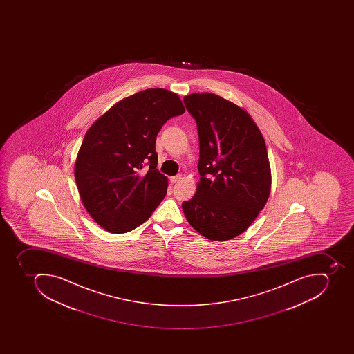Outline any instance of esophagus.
Segmentation results:
<instances>
[{"label":"esophagus","instance_id":"obj_1","mask_svg":"<svg viewBox=\"0 0 354 354\" xmlns=\"http://www.w3.org/2000/svg\"><path fill=\"white\" fill-rule=\"evenodd\" d=\"M180 179L181 175L173 176V177H170V183H171V184H176V183L180 180Z\"/></svg>","mask_w":354,"mask_h":354}]
</instances>
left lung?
<instances>
[{
  "mask_svg": "<svg viewBox=\"0 0 354 354\" xmlns=\"http://www.w3.org/2000/svg\"><path fill=\"white\" fill-rule=\"evenodd\" d=\"M184 104L197 124L201 179L183 210L207 239H232L254 223L270 194L265 140L247 111L218 95L195 93Z\"/></svg>",
  "mask_w": 354,
  "mask_h": 354,
  "instance_id": "left-lung-1",
  "label": "left lung"
}]
</instances>
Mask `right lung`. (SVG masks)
I'll return each mask as SVG.
<instances>
[{
  "label": "right lung",
  "mask_w": 354,
  "mask_h": 354,
  "mask_svg": "<svg viewBox=\"0 0 354 354\" xmlns=\"http://www.w3.org/2000/svg\"><path fill=\"white\" fill-rule=\"evenodd\" d=\"M184 113L178 95L149 88L120 100L91 126L74 175L84 207L100 227L125 234L151 217L168 185L156 168L157 134Z\"/></svg>",
  "instance_id": "obj_1"
}]
</instances>
